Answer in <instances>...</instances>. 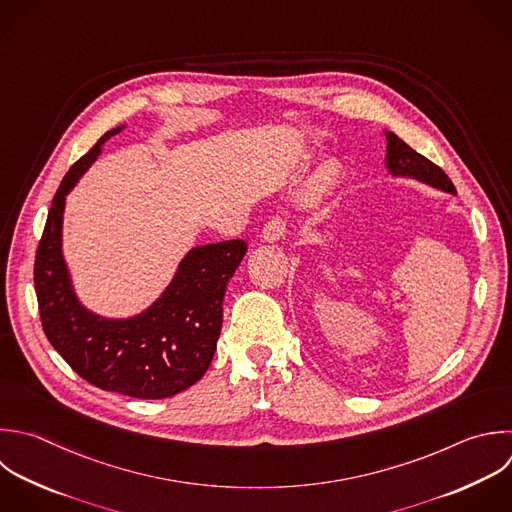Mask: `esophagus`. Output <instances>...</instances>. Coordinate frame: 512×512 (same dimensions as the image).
Listing matches in <instances>:
<instances>
[{
    "mask_svg": "<svg viewBox=\"0 0 512 512\" xmlns=\"http://www.w3.org/2000/svg\"><path fill=\"white\" fill-rule=\"evenodd\" d=\"M284 234H286V218L280 214L272 216L262 228V240L266 242H278Z\"/></svg>",
    "mask_w": 512,
    "mask_h": 512,
    "instance_id": "esophagus-1",
    "label": "esophagus"
}]
</instances>
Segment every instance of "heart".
<instances>
[{
  "label": "heart",
  "instance_id": "heart-1",
  "mask_svg": "<svg viewBox=\"0 0 512 512\" xmlns=\"http://www.w3.org/2000/svg\"><path fill=\"white\" fill-rule=\"evenodd\" d=\"M338 180V170L332 164H324L322 168H318V172L314 174L312 182H310V192L314 194H324L328 192Z\"/></svg>",
  "mask_w": 512,
  "mask_h": 512
}]
</instances>
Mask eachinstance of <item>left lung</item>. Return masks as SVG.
I'll use <instances>...</instances> for the list:
<instances>
[{
    "label": "left lung",
    "mask_w": 512,
    "mask_h": 512,
    "mask_svg": "<svg viewBox=\"0 0 512 512\" xmlns=\"http://www.w3.org/2000/svg\"><path fill=\"white\" fill-rule=\"evenodd\" d=\"M386 140H388V154H386V168L392 176H408L414 180H420L432 188L456 194L450 178L442 172V168H438L436 164H432L428 158L420 156L418 152H414L406 142H402L396 134L386 132Z\"/></svg>",
    "instance_id": "8db88e82"
}]
</instances>
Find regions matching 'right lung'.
Segmentation results:
<instances>
[{"label": "right lung", "mask_w": 512, "mask_h": 512, "mask_svg": "<svg viewBox=\"0 0 512 512\" xmlns=\"http://www.w3.org/2000/svg\"><path fill=\"white\" fill-rule=\"evenodd\" d=\"M122 128L104 134L62 180L36 252L34 284L48 340L84 380L158 400L190 388L208 370L222 330L226 286L248 246L226 240L192 248L164 294L134 318L112 320L84 308L62 256L66 196Z\"/></svg>", "instance_id": "right-lung-1"}]
</instances>
